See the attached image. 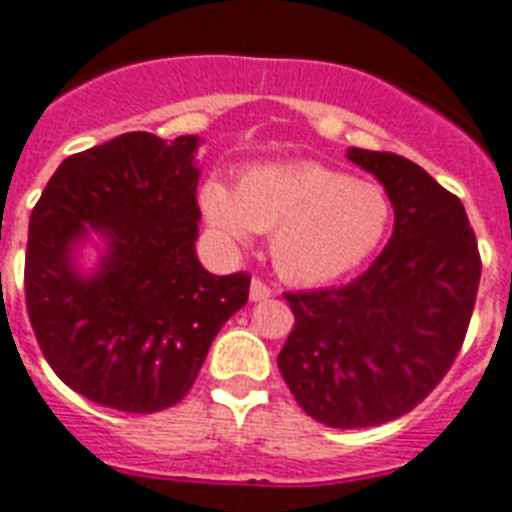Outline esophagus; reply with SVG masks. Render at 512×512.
<instances>
[{
    "mask_svg": "<svg viewBox=\"0 0 512 512\" xmlns=\"http://www.w3.org/2000/svg\"><path fill=\"white\" fill-rule=\"evenodd\" d=\"M272 296V288H269L267 282L259 280V277H253L251 280V301H264V298Z\"/></svg>",
    "mask_w": 512,
    "mask_h": 512,
    "instance_id": "1",
    "label": "esophagus"
}]
</instances>
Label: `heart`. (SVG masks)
<instances>
[{"label":"heart","mask_w":512,"mask_h":512,"mask_svg":"<svg viewBox=\"0 0 512 512\" xmlns=\"http://www.w3.org/2000/svg\"><path fill=\"white\" fill-rule=\"evenodd\" d=\"M208 227L227 245L272 233V261L293 282H327L357 269L380 245L391 222V200L375 182L351 179L320 163L261 166L200 190Z\"/></svg>","instance_id":"1"}]
</instances>
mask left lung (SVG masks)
<instances>
[{"label": "left lung", "mask_w": 512, "mask_h": 512, "mask_svg": "<svg viewBox=\"0 0 512 512\" xmlns=\"http://www.w3.org/2000/svg\"><path fill=\"white\" fill-rule=\"evenodd\" d=\"M394 206V235L338 288L285 293L296 317L277 367L298 407L330 428L415 410L463 349L481 256L457 195L396 153L351 147Z\"/></svg>", "instance_id": "left-lung-1"}]
</instances>
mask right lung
I'll return each mask as SVG.
<instances>
[{
	"mask_svg": "<svg viewBox=\"0 0 512 512\" xmlns=\"http://www.w3.org/2000/svg\"><path fill=\"white\" fill-rule=\"evenodd\" d=\"M198 137L129 132L65 158L31 211L26 309L65 386L150 415L198 378L211 341L248 301L251 275L216 277L195 256ZM89 229L109 240L101 272L72 269Z\"/></svg>",
	"mask_w": 512,
	"mask_h": 512,
	"instance_id": "add662e5",
	"label": "right lung"
}]
</instances>
